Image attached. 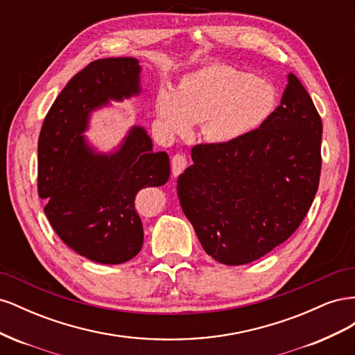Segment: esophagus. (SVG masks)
Instances as JSON below:
<instances>
[{
  "label": "esophagus",
  "instance_id": "esophagus-1",
  "mask_svg": "<svg viewBox=\"0 0 355 355\" xmlns=\"http://www.w3.org/2000/svg\"><path fill=\"white\" fill-rule=\"evenodd\" d=\"M187 167V157L184 154H176L171 158V171H173V176H179L182 171Z\"/></svg>",
  "mask_w": 355,
  "mask_h": 355
}]
</instances>
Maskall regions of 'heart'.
Listing matches in <instances>:
<instances>
[{
  "label": "heart",
  "mask_w": 355,
  "mask_h": 355,
  "mask_svg": "<svg viewBox=\"0 0 355 355\" xmlns=\"http://www.w3.org/2000/svg\"><path fill=\"white\" fill-rule=\"evenodd\" d=\"M277 106L272 83L216 62L187 73L176 92L161 89L155 110L168 135H187L192 124H201L206 141L225 145L261 128Z\"/></svg>",
  "instance_id": "1"
}]
</instances>
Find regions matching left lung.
Segmentation results:
<instances>
[{"label":"left lung","mask_w":355,"mask_h":355,"mask_svg":"<svg viewBox=\"0 0 355 355\" xmlns=\"http://www.w3.org/2000/svg\"><path fill=\"white\" fill-rule=\"evenodd\" d=\"M323 124L293 73L280 106L261 128L232 144L197 145L178 179V197L202 249L244 265L292 235L314 201Z\"/></svg>","instance_id":"1"}]
</instances>
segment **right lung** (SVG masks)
Wrapping results in <instances>:
<instances>
[{"label": "right lung", "instance_id": "add662e5", "mask_svg": "<svg viewBox=\"0 0 355 355\" xmlns=\"http://www.w3.org/2000/svg\"><path fill=\"white\" fill-rule=\"evenodd\" d=\"M141 71L136 58L92 62L59 93L38 139V194L47 202L46 216L63 243L98 263H124L141 252L136 194L170 178L168 155L153 151L145 127L132 125L110 151L85 135L93 112L144 93Z\"/></svg>", "mask_w": 355, "mask_h": 355}]
</instances>
